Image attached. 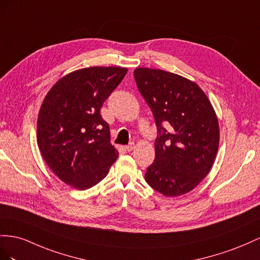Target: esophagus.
I'll list each match as a JSON object with an SVG mask.
<instances>
[{"instance_id": "1", "label": "esophagus", "mask_w": 260, "mask_h": 260, "mask_svg": "<svg viewBox=\"0 0 260 260\" xmlns=\"http://www.w3.org/2000/svg\"><path fill=\"white\" fill-rule=\"evenodd\" d=\"M134 147H135V144L134 143H131L127 146H125V150L126 151H132L133 149H134Z\"/></svg>"}]
</instances>
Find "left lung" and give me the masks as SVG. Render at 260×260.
I'll return each instance as SVG.
<instances>
[{"label":"left lung","mask_w":260,"mask_h":260,"mask_svg":"<svg viewBox=\"0 0 260 260\" xmlns=\"http://www.w3.org/2000/svg\"><path fill=\"white\" fill-rule=\"evenodd\" d=\"M138 90L157 125L154 161L145 180L160 194L190 191L209 173L219 146V123L205 92L173 73L139 68Z\"/></svg>","instance_id":"1"}]
</instances>
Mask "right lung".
Instances as JSON below:
<instances>
[{
  "instance_id": "obj_1",
  "label": "right lung",
  "mask_w": 260,
  "mask_h": 260,
  "mask_svg": "<svg viewBox=\"0 0 260 260\" xmlns=\"http://www.w3.org/2000/svg\"><path fill=\"white\" fill-rule=\"evenodd\" d=\"M127 70L88 68L50 89L39 111L37 142L49 168L64 183L85 190L107 176L118 152L100 110Z\"/></svg>"
}]
</instances>
